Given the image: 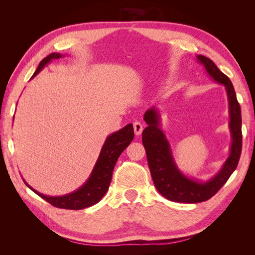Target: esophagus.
<instances>
[{
	"instance_id": "esophagus-1",
	"label": "esophagus",
	"mask_w": 255,
	"mask_h": 255,
	"mask_svg": "<svg viewBox=\"0 0 255 255\" xmlns=\"http://www.w3.org/2000/svg\"><path fill=\"white\" fill-rule=\"evenodd\" d=\"M133 127H134V132L135 134L138 136L140 135L142 133V129H143V126L141 125V123L139 121H135L133 123Z\"/></svg>"
}]
</instances>
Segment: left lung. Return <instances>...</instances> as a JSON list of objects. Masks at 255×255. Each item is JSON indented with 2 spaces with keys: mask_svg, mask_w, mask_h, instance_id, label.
Instances as JSON below:
<instances>
[{
  "mask_svg": "<svg viewBox=\"0 0 255 255\" xmlns=\"http://www.w3.org/2000/svg\"><path fill=\"white\" fill-rule=\"evenodd\" d=\"M197 60L203 65L207 74L215 82L225 86L228 96L229 128L232 143H231L229 156L220 170L210 180L204 182L185 175L177 168L170 143L165 133L160 129L158 111L155 107H151L143 116L148 127L142 132V143L154 185L159 194L166 199L182 203H199L211 199L234 172L242 153V111L237 101L233 84L210 58L198 55Z\"/></svg>",
  "mask_w": 255,
  "mask_h": 255,
  "instance_id": "obj_1",
  "label": "left lung"
}]
</instances>
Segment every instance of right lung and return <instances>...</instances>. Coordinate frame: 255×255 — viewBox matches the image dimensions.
I'll list each match as a JSON object with an SVG mask.
<instances>
[{"mask_svg": "<svg viewBox=\"0 0 255 255\" xmlns=\"http://www.w3.org/2000/svg\"><path fill=\"white\" fill-rule=\"evenodd\" d=\"M63 56L64 55H61L59 53H51L50 55L44 57L36 69L32 79L35 78L53 59H58ZM133 139L134 128L132 123H129V125L111 134L110 136H107L88 180L79 189H76L71 194L58 197L45 196L40 194L39 191L35 190L33 187H30L24 180H23V182L35 194L55 207L66 208V210H83V208L92 206L98 203L104 197L106 191L109 190L114 167L116 163H117V159L123 150L132 142Z\"/></svg>", "mask_w": 255, "mask_h": 255, "instance_id": "right-lung-1", "label": "right lung"}]
</instances>
